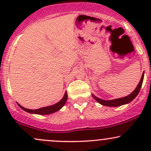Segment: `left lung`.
<instances>
[{
	"mask_svg": "<svg viewBox=\"0 0 151 151\" xmlns=\"http://www.w3.org/2000/svg\"><path fill=\"white\" fill-rule=\"evenodd\" d=\"M143 77H144V72H143V74H142L141 80H140L138 86H136V88L135 89L134 91H133L131 93H130L129 95L125 96V97L116 99H113V100H104V99H101L98 98L97 96H94L93 94H92V96L96 101L100 104L106 106L116 107V106H120L121 105L126 104H129L131 101H132L136 97V96L138 94V93H139L140 90H141L142 84H143Z\"/></svg>",
	"mask_w": 151,
	"mask_h": 151,
	"instance_id": "left-lung-1",
	"label": "left lung"
}]
</instances>
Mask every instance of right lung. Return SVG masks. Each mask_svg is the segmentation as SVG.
Segmentation results:
<instances>
[{
	"instance_id": "right-lung-1",
	"label": "right lung",
	"mask_w": 151,
	"mask_h": 151,
	"mask_svg": "<svg viewBox=\"0 0 151 151\" xmlns=\"http://www.w3.org/2000/svg\"><path fill=\"white\" fill-rule=\"evenodd\" d=\"M67 100V91H65L63 98H62L60 101L58 102V103H56L55 104L49 106L42 107V108L37 109H28L24 108L23 106H22L21 105L19 104L18 103L17 104H18L19 106H20L22 110H24L26 112H28V113H30V114H40V115H47V114H53L55 113V112H57L58 111L60 110V109L64 106V105L65 104Z\"/></svg>"
}]
</instances>
